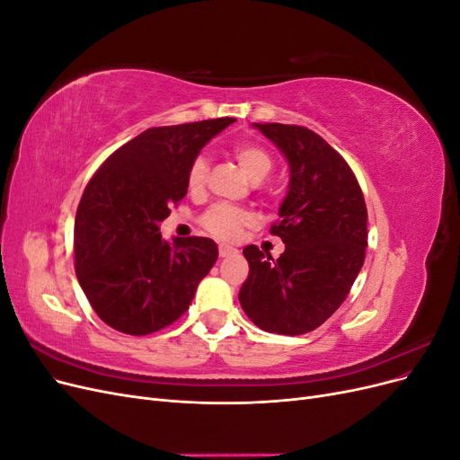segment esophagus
Segmentation results:
<instances>
[{
	"label": "esophagus",
	"instance_id": "obj_1",
	"mask_svg": "<svg viewBox=\"0 0 460 460\" xmlns=\"http://www.w3.org/2000/svg\"><path fill=\"white\" fill-rule=\"evenodd\" d=\"M218 253H220V257H230V255L235 253V249L230 247V245H226V243H220V245H218Z\"/></svg>",
	"mask_w": 460,
	"mask_h": 460
}]
</instances>
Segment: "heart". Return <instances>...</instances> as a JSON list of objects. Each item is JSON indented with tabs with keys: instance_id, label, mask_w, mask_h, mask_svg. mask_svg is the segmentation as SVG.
<instances>
[{
	"instance_id": "heart-1",
	"label": "heart",
	"mask_w": 460,
	"mask_h": 460,
	"mask_svg": "<svg viewBox=\"0 0 460 460\" xmlns=\"http://www.w3.org/2000/svg\"><path fill=\"white\" fill-rule=\"evenodd\" d=\"M234 157L242 166V171L247 174L252 182H261L272 171V157L270 153L257 146V144H238L234 147ZM208 172V164L205 157H198L191 163L188 171V188L191 191H199L205 186ZM252 215L234 208L228 205H215L211 211H207L203 217V226L208 234L217 235L220 240H235L245 226L252 225Z\"/></svg>"
}]
</instances>
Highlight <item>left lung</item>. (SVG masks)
<instances>
[{
  "mask_svg": "<svg viewBox=\"0 0 460 460\" xmlns=\"http://www.w3.org/2000/svg\"><path fill=\"white\" fill-rule=\"evenodd\" d=\"M253 127L280 149L289 166L280 220L270 234L284 253L272 259L247 245L249 276L240 303L270 333L301 336L338 311L367 252V205L349 164L309 128L269 122Z\"/></svg>",
  "mask_w": 460,
  "mask_h": 460,
  "instance_id": "1",
  "label": "left lung"
}]
</instances>
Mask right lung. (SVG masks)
Returning a JSON list of instances; mask_svg holds the SVG:
<instances>
[{
	"instance_id": "add662e5",
	"label": "right lung",
	"mask_w": 460,
	"mask_h": 460,
	"mask_svg": "<svg viewBox=\"0 0 460 460\" xmlns=\"http://www.w3.org/2000/svg\"><path fill=\"white\" fill-rule=\"evenodd\" d=\"M235 119L149 128L93 174L75 220L78 284L105 324L147 336L182 316L218 247L208 238L163 240L161 222L188 193L203 146Z\"/></svg>"
}]
</instances>
